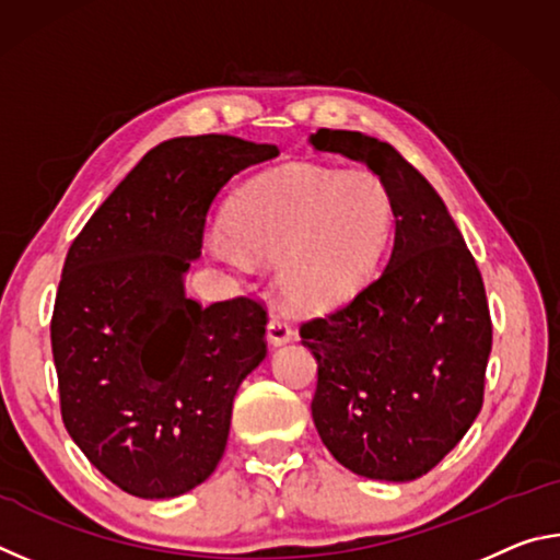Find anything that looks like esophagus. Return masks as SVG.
<instances>
[{"label": "esophagus", "instance_id": "esophagus-1", "mask_svg": "<svg viewBox=\"0 0 560 560\" xmlns=\"http://www.w3.org/2000/svg\"><path fill=\"white\" fill-rule=\"evenodd\" d=\"M267 338H269L271 346H283V343H289V340L293 338V330H291V326L283 318L271 316L269 326H267Z\"/></svg>", "mask_w": 560, "mask_h": 560}]
</instances>
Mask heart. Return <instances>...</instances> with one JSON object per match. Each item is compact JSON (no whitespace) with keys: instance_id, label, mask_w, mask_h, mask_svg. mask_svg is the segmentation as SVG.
I'll return each mask as SVG.
<instances>
[{"instance_id":"heart-1","label":"heart","mask_w":560,"mask_h":560,"mask_svg":"<svg viewBox=\"0 0 560 560\" xmlns=\"http://www.w3.org/2000/svg\"><path fill=\"white\" fill-rule=\"evenodd\" d=\"M226 230L207 249L232 273L277 264L283 299L334 308L365 287L390 244V189L371 170L291 165L252 179L230 205Z\"/></svg>"}]
</instances>
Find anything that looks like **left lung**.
Wrapping results in <instances>:
<instances>
[{"instance_id":"left-lung-1","label":"left lung","mask_w":560,"mask_h":560,"mask_svg":"<svg viewBox=\"0 0 560 560\" xmlns=\"http://www.w3.org/2000/svg\"><path fill=\"white\" fill-rule=\"evenodd\" d=\"M308 143L368 165L395 207L381 277L299 330L318 363L311 415L346 469L412 481L457 447L485 402V281L442 197L390 143L328 128Z\"/></svg>"}]
</instances>
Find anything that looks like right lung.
I'll return each mask as SVG.
<instances>
[{"label":"right lung","instance_id":"right-lung-1","mask_svg":"<svg viewBox=\"0 0 560 560\" xmlns=\"http://www.w3.org/2000/svg\"><path fill=\"white\" fill-rule=\"evenodd\" d=\"M277 145L234 136L155 145L66 254L51 316L61 417L113 485L173 499L220 464L240 385L267 355V311L185 293L220 189Z\"/></svg>","mask_w":560,"mask_h":560}]
</instances>
